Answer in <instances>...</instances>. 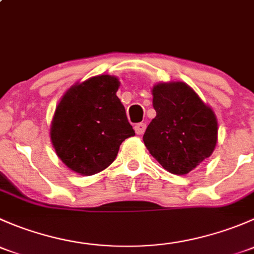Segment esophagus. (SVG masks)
I'll return each mask as SVG.
<instances>
[{
    "instance_id": "obj_1",
    "label": "esophagus",
    "mask_w": 254,
    "mask_h": 254,
    "mask_svg": "<svg viewBox=\"0 0 254 254\" xmlns=\"http://www.w3.org/2000/svg\"><path fill=\"white\" fill-rule=\"evenodd\" d=\"M146 130V124L145 123H139V124L135 125V132L137 135H142Z\"/></svg>"
}]
</instances>
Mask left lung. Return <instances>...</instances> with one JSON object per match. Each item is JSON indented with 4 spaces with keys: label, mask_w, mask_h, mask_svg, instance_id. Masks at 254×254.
Returning <instances> with one entry per match:
<instances>
[{
    "label": "left lung",
    "mask_w": 254,
    "mask_h": 254,
    "mask_svg": "<svg viewBox=\"0 0 254 254\" xmlns=\"http://www.w3.org/2000/svg\"><path fill=\"white\" fill-rule=\"evenodd\" d=\"M152 96L156 117L143 143L166 171L187 175L214 152L216 115L184 82H160L152 87Z\"/></svg>",
    "instance_id": "left-lung-1"
}]
</instances>
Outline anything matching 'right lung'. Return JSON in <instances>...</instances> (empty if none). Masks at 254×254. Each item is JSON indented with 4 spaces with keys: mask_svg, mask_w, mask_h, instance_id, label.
<instances>
[{
    "mask_svg": "<svg viewBox=\"0 0 254 254\" xmlns=\"http://www.w3.org/2000/svg\"><path fill=\"white\" fill-rule=\"evenodd\" d=\"M119 78L99 75L71 86L59 102L50 127L58 157L73 172L92 176L115 160L120 145L134 136L117 91Z\"/></svg>",
    "mask_w": 254,
    "mask_h": 254,
    "instance_id": "obj_1",
    "label": "right lung"
}]
</instances>
